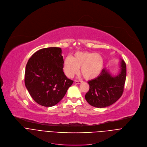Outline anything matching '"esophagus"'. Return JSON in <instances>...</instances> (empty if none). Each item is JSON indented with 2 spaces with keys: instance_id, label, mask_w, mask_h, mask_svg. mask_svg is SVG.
Segmentation results:
<instances>
[{
  "instance_id": "esophagus-1",
  "label": "esophagus",
  "mask_w": 147,
  "mask_h": 147,
  "mask_svg": "<svg viewBox=\"0 0 147 147\" xmlns=\"http://www.w3.org/2000/svg\"><path fill=\"white\" fill-rule=\"evenodd\" d=\"M81 82H82V81H81V80H75L74 81V83L75 84H81Z\"/></svg>"
}]
</instances>
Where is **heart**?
I'll use <instances>...</instances> for the list:
<instances>
[{
    "label": "heart",
    "instance_id": "heart-1",
    "mask_svg": "<svg viewBox=\"0 0 147 147\" xmlns=\"http://www.w3.org/2000/svg\"><path fill=\"white\" fill-rule=\"evenodd\" d=\"M104 65L102 56L99 53L88 52H78L71 57H67L63 62L64 73L69 78L80 71L86 80H92L101 73Z\"/></svg>",
    "mask_w": 147,
    "mask_h": 147
}]
</instances>
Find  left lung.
Instances as JSON below:
<instances>
[{
    "instance_id": "1",
    "label": "left lung",
    "mask_w": 147,
    "mask_h": 147,
    "mask_svg": "<svg viewBox=\"0 0 147 147\" xmlns=\"http://www.w3.org/2000/svg\"><path fill=\"white\" fill-rule=\"evenodd\" d=\"M120 66V71L116 76H112L107 69H103L99 76L88 81L90 90L85 98L91 106L105 108L121 97L126 78V65L122 59Z\"/></svg>"
}]
</instances>
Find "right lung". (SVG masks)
I'll return each mask as SVG.
<instances>
[{"instance_id":"add662e5","label":"right lung","mask_w":147,"mask_h":147,"mask_svg":"<svg viewBox=\"0 0 147 147\" xmlns=\"http://www.w3.org/2000/svg\"><path fill=\"white\" fill-rule=\"evenodd\" d=\"M63 59L60 48L41 49L28 60L25 71V85L32 99L40 105L51 107L65 95L73 81L63 70Z\"/></svg>"}]
</instances>
